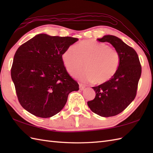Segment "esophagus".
<instances>
[{"instance_id":"1","label":"esophagus","mask_w":153,"mask_h":153,"mask_svg":"<svg viewBox=\"0 0 153 153\" xmlns=\"http://www.w3.org/2000/svg\"><path fill=\"white\" fill-rule=\"evenodd\" d=\"M79 89H80L81 91H83L84 89H85V85H83V84H82V83H79Z\"/></svg>"}]
</instances>
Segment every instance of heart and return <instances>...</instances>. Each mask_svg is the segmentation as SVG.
I'll use <instances>...</instances> for the list:
<instances>
[{
    "label": "heart",
    "mask_w": 153,
    "mask_h": 153,
    "mask_svg": "<svg viewBox=\"0 0 153 153\" xmlns=\"http://www.w3.org/2000/svg\"><path fill=\"white\" fill-rule=\"evenodd\" d=\"M62 60L67 71L82 81L102 84L114 76L120 65L118 51L105 43L94 40L80 42L76 47H69L62 54Z\"/></svg>",
    "instance_id": "heart-1"
}]
</instances>
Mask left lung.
Here are the masks:
<instances>
[{
    "instance_id": "left-lung-1",
    "label": "left lung",
    "mask_w": 153,
    "mask_h": 153,
    "mask_svg": "<svg viewBox=\"0 0 153 153\" xmlns=\"http://www.w3.org/2000/svg\"><path fill=\"white\" fill-rule=\"evenodd\" d=\"M97 40L111 44L119 53L120 61L118 70L111 79L92 87L96 95L87 105L92 112L100 116H114L124 110L134 100L141 66L135 51L120 38L107 35Z\"/></svg>"
}]
</instances>
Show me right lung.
<instances>
[{
	"label": "right lung",
	"instance_id": "obj_1",
	"mask_svg": "<svg viewBox=\"0 0 153 153\" xmlns=\"http://www.w3.org/2000/svg\"><path fill=\"white\" fill-rule=\"evenodd\" d=\"M78 40L41 33L18 48L11 77L25 110L40 118H50L64 108L70 93L79 90L62 60L63 52Z\"/></svg>",
	"mask_w": 153,
	"mask_h": 153
}]
</instances>
